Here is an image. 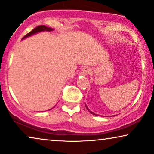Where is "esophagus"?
<instances>
[{"label":"esophagus","mask_w":154,"mask_h":154,"mask_svg":"<svg viewBox=\"0 0 154 154\" xmlns=\"http://www.w3.org/2000/svg\"><path fill=\"white\" fill-rule=\"evenodd\" d=\"M90 72H91V69H90V67H85V68H83L82 70L81 71L80 75L85 76V75H88V74H89Z\"/></svg>","instance_id":"34e87169"}]
</instances>
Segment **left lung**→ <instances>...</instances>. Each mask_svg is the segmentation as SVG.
<instances>
[{
  "label": "left lung",
  "mask_w": 154,
  "mask_h": 154,
  "mask_svg": "<svg viewBox=\"0 0 154 154\" xmlns=\"http://www.w3.org/2000/svg\"><path fill=\"white\" fill-rule=\"evenodd\" d=\"M85 106H86V105H85ZM86 107H87V110H89V112H91V114H93V115H96L95 113H94V112H92L91 111V110H89V108H87V106H86Z\"/></svg>",
  "instance_id": "obj_1"
}]
</instances>
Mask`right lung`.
<instances>
[{
  "mask_svg": "<svg viewBox=\"0 0 154 154\" xmlns=\"http://www.w3.org/2000/svg\"><path fill=\"white\" fill-rule=\"evenodd\" d=\"M53 29L51 28V27H47L45 25H40V26H36V28H34V29L32 31H31V32L29 33V34H26L25 36H24L23 38H22V39H24V38H25L26 37H29V36H31L33 34H35L36 33L38 32H44V31H46V32H51V31H53Z\"/></svg>",
  "mask_w": 154,
  "mask_h": 154,
  "instance_id": "add662e5",
  "label": "right lung"
}]
</instances>
